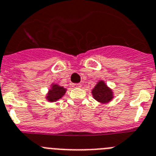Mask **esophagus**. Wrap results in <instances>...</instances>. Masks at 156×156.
I'll list each match as a JSON object with an SVG mask.
<instances>
[{"label": "esophagus", "instance_id": "34e87169", "mask_svg": "<svg viewBox=\"0 0 156 156\" xmlns=\"http://www.w3.org/2000/svg\"><path fill=\"white\" fill-rule=\"evenodd\" d=\"M73 87L74 88H80V87H82V84H80V83H74L73 84Z\"/></svg>", "mask_w": 156, "mask_h": 156}]
</instances>
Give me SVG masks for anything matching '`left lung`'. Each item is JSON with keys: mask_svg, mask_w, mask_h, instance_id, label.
Listing matches in <instances>:
<instances>
[{"mask_svg": "<svg viewBox=\"0 0 156 156\" xmlns=\"http://www.w3.org/2000/svg\"><path fill=\"white\" fill-rule=\"evenodd\" d=\"M92 94L93 98L101 104H107L114 98L112 89L108 87L103 80H100L92 89Z\"/></svg>", "mask_w": 156, "mask_h": 156, "instance_id": "8db88e82", "label": "left lung"}]
</instances>
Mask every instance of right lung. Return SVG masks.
I'll list each match as a JSON object with an SVG mask.
<instances>
[{
  "label": "right lung",
  "instance_id": "right-lung-1",
  "mask_svg": "<svg viewBox=\"0 0 156 156\" xmlns=\"http://www.w3.org/2000/svg\"><path fill=\"white\" fill-rule=\"evenodd\" d=\"M66 91L67 89H65L63 86H59L58 84L52 83L50 89H48L45 98L48 102H55L64 96Z\"/></svg>",
  "mask_w": 156,
  "mask_h": 156
}]
</instances>
